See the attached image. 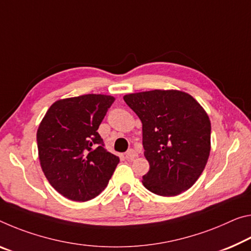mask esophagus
<instances>
[{
    "label": "esophagus",
    "instance_id": "obj_1",
    "mask_svg": "<svg viewBox=\"0 0 251 251\" xmlns=\"http://www.w3.org/2000/svg\"><path fill=\"white\" fill-rule=\"evenodd\" d=\"M137 155H138V154H137L136 151L132 150V149L128 150V151H127V152H126V157L128 158V160H134L135 157H137Z\"/></svg>",
    "mask_w": 251,
    "mask_h": 251
}]
</instances>
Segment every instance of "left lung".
I'll return each instance as SVG.
<instances>
[{
	"instance_id": "8db88e82",
	"label": "left lung",
	"mask_w": 251,
	"mask_h": 251,
	"mask_svg": "<svg viewBox=\"0 0 251 251\" xmlns=\"http://www.w3.org/2000/svg\"><path fill=\"white\" fill-rule=\"evenodd\" d=\"M124 100L143 124V147L150 170L143 185L157 196L190 189L203 172L211 150V123L199 102L180 90L128 94Z\"/></svg>"
}]
</instances>
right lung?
I'll use <instances>...</instances> for the list:
<instances>
[{"instance_id": "obj_1", "label": "right lung", "mask_w": 251, "mask_h": 251, "mask_svg": "<svg viewBox=\"0 0 251 251\" xmlns=\"http://www.w3.org/2000/svg\"><path fill=\"white\" fill-rule=\"evenodd\" d=\"M114 100L113 96L96 94L60 99L40 123V165L52 188L69 200L97 197L119 163L97 132Z\"/></svg>"}]
</instances>
